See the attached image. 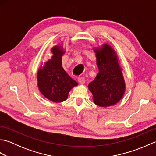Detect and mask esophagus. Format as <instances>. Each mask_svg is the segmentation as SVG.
<instances>
[{
    "instance_id": "1",
    "label": "esophagus",
    "mask_w": 156,
    "mask_h": 156,
    "mask_svg": "<svg viewBox=\"0 0 156 156\" xmlns=\"http://www.w3.org/2000/svg\"><path fill=\"white\" fill-rule=\"evenodd\" d=\"M78 81L79 82V84H84L85 83V79L83 77L78 78Z\"/></svg>"
}]
</instances>
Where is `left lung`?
<instances>
[{
    "instance_id": "8db88e82",
    "label": "left lung",
    "mask_w": 156,
    "mask_h": 156,
    "mask_svg": "<svg viewBox=\"0 0 156 156\" xmlns=\"http://www.w3.org/2000/svg\"><path fill=\"white\" fill-rule=\"evenodd\" d=\"M98 73L88 87L94 103L102 107L115 105L120 101L125 92L122 68L116 51L111 45L104 44L94 48Z\"/></svg>"
}]
</instances>
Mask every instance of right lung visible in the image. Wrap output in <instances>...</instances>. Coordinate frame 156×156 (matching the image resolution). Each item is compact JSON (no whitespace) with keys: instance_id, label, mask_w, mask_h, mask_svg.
Here are the masks:
<instances>
[{"instance_id":"right-lung-1","label":"right lung","mask_w":156,"mask_h":156,"mask_svg":"<svg viewBox=\"0 0 156 156\" xmlns=\"http://www.w3.org/2000/svg\"><path fill=\"white\" fill-rule=\"evenodd\" d=\"M51 52V59L45 62L37 71V87L41 93L48 100L62 102L67 99L69 92L78 86V83L62 66V55L65 54L63 46H54Z\"/></svg>"}]
</instances>
